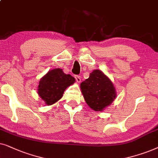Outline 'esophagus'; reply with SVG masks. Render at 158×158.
Wrapping results in <instances>:
<instances>
[{
  "label": "esophagus",
  "instance_id": "obj_1",
  "mask_svg": "<svg viewBox=\"0 0 158 158\" xmlns=\"http://www.w3.org/2000/svg\"><path fill=\"white\" fill-rule=\"evenodd\" d=\"M75 79H76V81H77L78 83L81 82V77L80 76H78V75H75Z\"/></svg>",
  "mask_w": 158,
  "mask_h": 158
}]
</instances>
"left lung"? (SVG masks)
<instances>
[{"label": "left lung", "mask_w": 158, "mask_h": 158, "mask_svg": "<svg viewBox=\"0 0 158 158\" xmlns=\"http://www.w3.org/2000/svg\"><path fill=\"white\" fill-rule=\"evenodd\" d=\"M84 98L92 110L102 111L116 98V91L110 79L99 69L90 73L80 85Z\"/></svg>", "instance_id": "1"}]
</instances>
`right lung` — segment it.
Wrapping results in <instances>:
<instances>
[{
	"label": "right lung",
	"mask_w": 158,
	"mask_h": 158,
	"mask_svg": "<svg viewBox=\"0 0 158 158\" xmlns=\"http://www.w3.org/2000/svg\"><path fill=\"white\" fill-rule=\"evenodd\" d=\"M74 82L72 76L66 74L62 69H55L41 78L37 92L47 106H51L59 100L65 89Z\"/></svg>",
	"instance_id": "1"
}]
</instances>
